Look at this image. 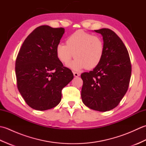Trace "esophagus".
<instances>
[{
	"label": "esophagus",
	"instance_id": "obj_1",
	"mask_svg": "<svg viewBox=\"0 0 146 146\" xmlns=\"http://www.w3.org/2000/svg\"><path fill=\"white\" fill-rule=\"evenodd\" d=\"M73 75H74V76H75L78 77V76H79L80 75V74L78 73H77V72H75V71H73Z\"/></svg>",
	"mask_w": 146,
	"mask_h": 146
}]
</instances>
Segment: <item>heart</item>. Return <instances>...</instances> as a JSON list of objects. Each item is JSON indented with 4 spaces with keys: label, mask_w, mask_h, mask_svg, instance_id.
<instances>
[{
    "label": "heart",
    "mask_w": 146,
    "mask_h": 146,
    "mask_svg": "<svg viewBox=\"0 0 146 146\" xmlns=\"http://www.w3.org/2000/svg\"><path fill=\"white\" fill-rule=\"evenodd\" d=\"M66 42V44L60 43L56 46V53L58 60L64 64L76 58L68 65L75 70L94 69L104 57L105 45L100 36L78 30L68 36Z\"/></svg>",
    "instance_id": "obj_1"
}]
</instances>
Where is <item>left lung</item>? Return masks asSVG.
Wrapping results in <instances>:
<instances>
[{
  "label": "left lung",
  "instance_id": "left-lung-1",
  "mask_svg": "<svg viewBox=\"0 0 146 146\" xmlns=\"http://www.w3.org/2000/svg\"><path fill=\"white\" fill-rule=\"evenodd\" d=\"M95 31L103 37L104 54L93 71L81 75V96L86 107L106 111L116 107L127 91L131 63L125 46L113 31L103 28Z\"/></svg>",
  "mask_w": 146,
  "mask_h": 146
}]
</instances>
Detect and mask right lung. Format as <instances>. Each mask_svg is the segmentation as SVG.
Segmentation results:
<instances>
[{"label":"right lung","mask_w":146,"mask_h":146,"mask_svg":"<svg viewBox=\"0 0 146 146\" xmlns=\"http://www.w3.org/2000/svg\"><path fill=\"white\" fill-rule=\"evenodd\" d=\"M64 33L63 27H38L19 51L15 61L17 88L33 109L46 110L58 105L62 89L73 78L72 71L63 66L56 53Z\"/></svg>","instance_id":"right-lung-1"}]
</instances>
